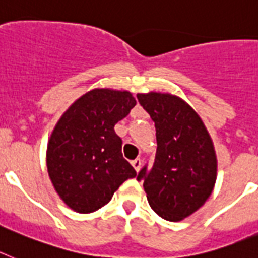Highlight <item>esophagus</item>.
<instances>
[{"label":"esophagus","mask_w":258,"mask_h":258,"mask_svg":"<svg viewBox=\"0 0 258 258\" xmlns=\"http://www.w3.org/2000/svg\"><path fill=\"white\" fill-rule=\"evenodd\" d=\"M131 163L136 171H139V170H140V167H142V160H140V158H135V160L132 161Z\"/></svg>","instance_id":"1"}]
</instances>
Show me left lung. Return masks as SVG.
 Returning a JSON list of instances; mask_svg holds the SVG:
<instances>
[{
    "label": "left lung",
    "mask_w": 258,
    "mask_h": 258,
    "mask_svg": "<svg viewBox=\"0 0 258 258\" xmlns=\"http://www.w3.org/2000/svg\"><path fill=\"white\" fill-rule=\"evenodd\" d=\"M139 104L156 127L157 151L152 167L139 171L152 209L167 221H180L196 212L216 183L213 143L196 111L171 95H138Z\"/></svg>",
    "instance_id": "8db88e82"
}]
</instances>
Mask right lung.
<instances>
[{
	"label": "right lung",
	"instance_id": "add662e5",
	"mask_svg": "<svg viewBox=\"0 0 258 258\" xmlns=\"http://www.w3.org/2000/svg\"><path fill=\"white\" fill-rule=\"evenodd\" d=\"M136 105L127 91L93 89L76 100L57 123L46 152L55 191L75 212L92 213L111 200L135 169L123 158L114 126Z\"/></svg>",
	"mask_w": 258,
	"mask_h": 258
}]
</instances>
